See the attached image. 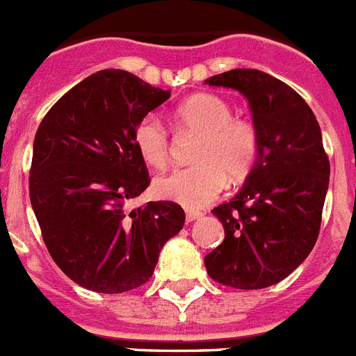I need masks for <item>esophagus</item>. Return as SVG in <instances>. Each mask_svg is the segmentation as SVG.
Returning <instances> with one entry per match:
<instances>
[{"label": "esophagus", "mask_w": 356, "mask_h": 356, "mask_svg": "<svg viewBox=\"0 0 356 356\" xmlns=\"http://www.w3.org/2000/svg\"><path fill=\"white\" fill-rule=\"evenodd\" d=\"M198 218H202L200 211H186V219H188V221H195V219Z\"/></svg>", "instance_id": "1"}]
</instances>
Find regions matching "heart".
I'll list each match as a JSON object with an SVG mask.
<instances>
[{
    "label": "heart",
    "instance_id": "b5f03b06",
    "mask_svg": "<svg viewBox=\"0 0 356 356\" xmlns=\"http://www.w3.org/2000/svg\"><path fill=\"white\" fill-rule=\"evenodd\" d=\"M179 133H197L193 165L154 179L156 197L188 209H200L214 200L227 186V175L241 181L253 172L260 156V129L253 119L234 115L223 96L198 92L189 96L174 112ZM133 144L147 165L165 167L170 159L168 129L156 115H144L133 129Z\"/></svg>",
    "mask_w": 356,
    "mask_h": 356
}]
</instances>
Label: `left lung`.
I'll list each match as a JSON object with an SVG mask.
<instances>
[{"label":"left lung","mask_w":356,"mask_h":356,"mask_svg":"<svg viewBox=\"0 0 356 356\" xmlns=\"http://www.w3.org/2000/svg\"><path fill=\"white\" fill-rule=\"evenodd\" d=\"M205 84L241 91L260 129V156L230 202L212 209L223 242L205 257L216 283L260 290L283 281L316 244L330 163L300 95L260 70L235 68Z\"/></svg>","instance_id":"left-lung-1"}]
</instances>
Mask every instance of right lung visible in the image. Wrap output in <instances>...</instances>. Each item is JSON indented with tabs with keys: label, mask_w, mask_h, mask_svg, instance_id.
Wrapping results in <instances>:
<instances>
[{
	"label": "right lung",
	"mask_w": 356,
	"mask_h": 356,
	"mask_svg": "<svg viewBox=\"0 0 356 356\" xmlns=\"http://www.w3.org/2000/svg\"><path fill=\"white\" fill-rule=\"evenodd\" d=\"M168 98L170 89L102 70L40 122L29 168L33 211L52 260L88 290L122 293L147 283L165 242L184 227L175 202L126 211L151 184L133 129Z\"/></svg>",
	"instance_id": "1"
}]
</instances>
